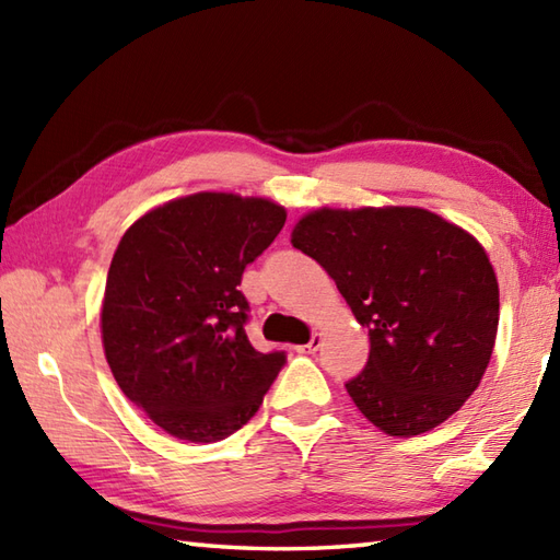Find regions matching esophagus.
<instances>
[{
	"mask_svg": "<svg viewBox=\"0 0 560 560\" xmlns=\"http://www.w3.org/2000/svg\"><path fill=\"white\" fill-rule=\"evenodd\" d=\"M319 347H323V335H317V331H315L313 339L303 343V347H295V351H299V353H315Z\"/></svg>",
	"mask_w": 560,
	"mask_h": 560,
	"instance_id": "1",
	"label": "esophagus"
}]
</instances>
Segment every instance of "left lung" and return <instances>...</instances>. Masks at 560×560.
<instances>
[{"label": "left lung", "mask_w": 560, "mask_h": 560, "mask_svg": "<svg viewBox=\"0 0 560 560\" xmlns=\"http://www.w3.org/2000/svg\"><path fill=\"white\" fill-rule=\"evenodd\" d=\"M293 247L335 279L371 337L349 397L387 435L447 421L479 387L498 331V281L477 237L419 207L317 209Z\"/></svg>", "instance_id": "left-lung-1"}]
</instances>
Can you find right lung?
Here are the masks:
<instances>
[{"label":"right lung","instance_id":"obj_1","mask_svg":"<svg viewBox=\"0 0 560 560\" xmlns=\"http://www.w3.org/2000/svg\"><path fill=\"white\" fill-rule=\"evenodd\" d=\"M283 223L287 209L269 199L197 192L151 209L117 245L101 311L105 359L125 397L173 438H229L287 363L249 343L237 291Z\"/></svg>","mask_w":560,"mask_h":560}]
</instances>
